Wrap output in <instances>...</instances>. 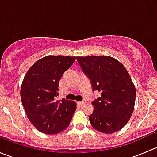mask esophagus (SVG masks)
<instances>
[{"mask_svg":"<svg viewBox=\"0 0 157 157\" xmlns=\"http://www.w3.org/2000/svg\"><path fill=\"white\" fill-rule=\"evenodd\" d=\"M86 100H83V101H82V102H77V104H78V105H80V106H82V105H83L84 104H86Z\"/></svg>","mask_w":157,"mask_h":157,"instance_id":"34e87169","label":"esophagus"}]
</instances>
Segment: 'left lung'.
I'll return each mask as SVG.
<instances>
[{"instance_id": "1", "label": "left lung", "mask_w": 157, "mask_h": 157, "mask_svg": "<svg viewBox=\"0 0 157 157\" xmlns=\"http://www.w3.org/2000/svg\"><path fill=\"white\" fill-rule=\"evenodd\" d=\"M77 60L91 80L93 91L101 93L100 97L92 102L90 124L105 134L118 131L129 121L135 104V86L128 71L107 55L79 56Z\"/></svg>"}]
</instances>
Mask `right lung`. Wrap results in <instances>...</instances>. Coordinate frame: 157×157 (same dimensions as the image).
<instances>
[{
  "mask_svg": "<svg viewBox=\"0 0 157 157\" xmlns=\"http://www.w3.org/2000/svg\"><path fill=\"white\" fill-rule=\"evenodd\" d=\"M75 59L74 56L48 55L33 64L23 78L22 104L28 119L40 132L58 134L69 126L77 104L55 97L60 79Z\"/></svg>",
  "mask_w": 157,
  "mask_h": 157,
  "instance_id": "right-lung-1",
  "label": "right lung"
}]
</instances>
